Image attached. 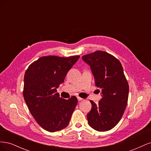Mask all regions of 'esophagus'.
I'll return each instance as SVG.
<instances>
[{"instance_id":"obj_1","label":"esophagus","mask_w":151,"mask_h":151,"mask_svg":"<svg viewBox=\"0 0 151 151\" xmlns=\"http://www.w3.org/2000/svg\"><path fill=\"white\" fill-rule=\"evenodd\" d=\"M77 99H78V101H82V100H83V98H80L79 96H77Z\"/></svg>"}]
</instances>
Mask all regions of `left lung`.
Returning <instances> with one entry per match:
<instances>
[{
  "instance_id": "left-lung-1",
  "label": "left lung",
  "mask_w": 151,
  "mask_h": 151,
  "mask_svg": "<svg viewBox=\"0 0 151 151\" xmlns=\"http://www.w3.org/2000/svg\"><path fill=\"white\" fill-rule=\"evenodd\" d=\"M82 59L90 66L95 84L101 90L102 98L98 104L90 101L92 108L87 115L89 125L99 132L111 130L121 120L129 98V86L122 65L112 55L99 50Z\"/></svg>"
}]
</instances>
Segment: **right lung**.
Masks as SVG:
<instances>
[{"mask_svg": "<svg viewBox=\"0 0 151 151\" xmlns=\"http://www.w3.org/2000/svg\"><path fill=\"white\" fill-rule=\"evenodd\" d=\"M79 57H42L32 63L25 72L24 101L36 122L48 132L59 131L69 123L77 99L75 96L68 99L62 98L57 89Z\"/></svg>", "mask_w": 151, "mask_h": 151, "instance_id": "add662e5", "label": "right lung"}]
</instances>
